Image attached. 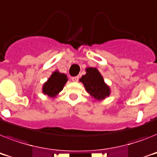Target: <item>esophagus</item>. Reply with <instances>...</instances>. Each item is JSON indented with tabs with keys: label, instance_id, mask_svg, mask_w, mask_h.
<instances>
[{
	"label": "esophagus",
	"instance_id": "34e87169",
	"mask_svg": "<svg viewBox=\"0 0 157 157\" xmlns=\"http://www.w3.org/2000/svg\"><path fill=\"white\" fill-rule=\"evenodd\" d=\"M79 80V76H74V77H72V81L73 82H77Z\"/></svg>",
	"mask_w": 157,
	"mask_h": 157
}]
</instances>
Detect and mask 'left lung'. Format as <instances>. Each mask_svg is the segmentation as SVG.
<instances>
[{
	"mask_svg": "<svg viewBox=\"0 0 157 157\" xmlns=\"http://www.w3.org/2000/svg\"><path fill=\"white\" fill-rule=\"evenodd\" d=\"M86 74L79 80L85 86L87 93L95 101H101L110 96L111 89L105 82L103 76L97 68L89 67L85 68Z\"/></svg>",
	"mask_w": 157,
	"mask_h": 157,
	"instance_id": "obj_1",
	"label": "left lung"
}]
</instances>
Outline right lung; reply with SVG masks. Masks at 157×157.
I'll use <instances>...</instances> for the list:
<instances>
[{"instance_id": "add662e5", "label": "right lung", "mask_w": 157, "mask_h": 157, "mask_svg": "<svg viewBox=\"0 0 157 157\" xmlns=\"http://www.w3.org/2000/svg\"><path fill=\"white\" fill-rule=\"evenodd\" d=\"M68 81L67 75L61 73L58 70L54 71L49 78L42 86V93L48 97H56L63 90L64 86Z\"/></svg>"}]
</instances>
